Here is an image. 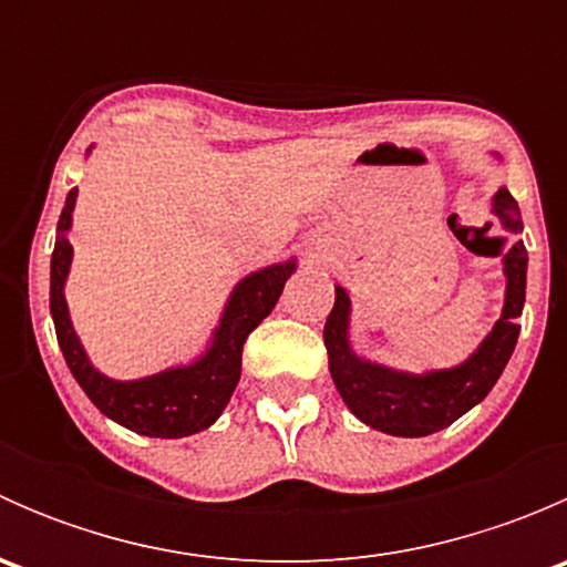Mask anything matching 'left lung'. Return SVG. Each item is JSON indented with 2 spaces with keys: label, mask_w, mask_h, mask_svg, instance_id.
I'll list each match as a JSON object with an SVG mask.
<instances>
[{
  "label": "left lung",
  "mask_w": 567,
  "mask_h": 567,
  "mask_svg": "<svg viewBox=\"0 0 567 567\" xmlns=\"http://www.w3.org/2000/svg\"><path fill=\"white\" fill-rule=\"evenodd\" d=\"M494 214L499 216L505 230L522 233V210L507 188L496 192ZM499 241H507V238H499ZM496 255H502V249ZM505 312L496 320L494 331L485 337L483 346L477 348V353L461 368L427 375L394 373V370L353 357L348 348V307L351 305H348L346 290L337 285L334 307L323 326V342L329 351L331 379L348 409L375 431L392 433V436H427V433L453 425L472 405H477L499 381L502 370L516 348L518 329H522L516 318L522 316L524 296H527L524 241H516L505 251Z\"/></svg>",
  "instance_id": "obj_1"
}]
</instances>
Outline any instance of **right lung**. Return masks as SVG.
<instances>
[{
    "mask_svg": "<svg viewBox=\"0 0 567 567\" xmlns=\"http://www.w3.org/2000/svg\"><path fill=\"white\" fill-rule=\"evenodd\" d=\"M73 203H76V188L68 192L65 208H62L60 225H56L60 236H56L54 255H51L49 299L56 342H60L73 379L106 416L136 433L156 439H181L205 431L225 411L227 400L241 379L244 342L257 329V323L274 310L296 266L282 262V266H271L244 279L227 305L214 346L192 368L167 370V373L140 381H112L101 375L84 357L71 318H68L65 296H62L73 251L65 238L68 227H71Z\"/></svg>",
    "mask_w": 567,
    "mask_h": 567,
    "instance_id": "1",
    "label": "right lung"
}]
</instances>
